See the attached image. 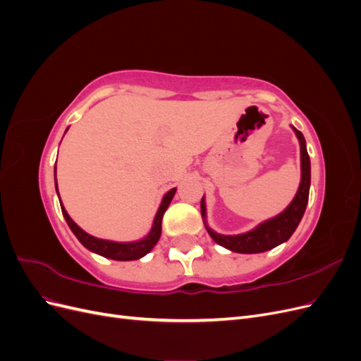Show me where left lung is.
Segmentation results:
<instances>
[{
	"instance_id": "obj_1",
	"label": "left lung",
	"mask_w": 361,
	"mask_h": 361,
	"mask_svg": "<svg viewBox=\"0 0 361 361\" xmlns=\"http://www.w3.org/2000/svg\"><path fill=\"white\" fill-rule=\"evenodd\" d=\"M295 134H297L301 146V183L292 203L280 215L271 218V220L262 223L251 232L243 235H218L214 231H211V228L206 227L207 232H209L211 238L216 244L232 250L235 253H262V251L271 250L277 247L279 244L288 241L292 236L304 215L305 206H307L309 202L310 190V158L307 154V147H305V140L298 129H295ZM200 209L202 216L204 218L206 207L203 199L200 203Z\"/></svg>"
}]
</instances>
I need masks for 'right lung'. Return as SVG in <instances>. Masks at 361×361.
<instances>
[{
    "instance_id": "add662e5",
    "label": "right lung",
    "mask_w": 361,
    "mask_h": 361,
    "mask_svg": "<svg viewBox=\"0 0 361 361\" xmlns=\"http://www.w3.org/2000/svg\"><path fill=\"white\" fill-rule=\"evenodd\" d=\"M56 190L59 194V187H57V179H56ZM174 192H176V188L170 190L166 195H164V199L161 202L159 209L157 212L155 216V221L154 226H152V231L145 238L141 239V241L137 243H113V241H104V239H97L94 236H90L89 233H85L81 227H78L75 224V221L72 218L68 215L66 209H64L61 202V212L66 218V223L69 224L71 231L73 232V235L78 238V241L85 247L89 248L90 251H94V253L101 255L104 257L108 259H114V260H137L140 257H143L145 255H147L149 251L155 247V244L158 243V239L161 236V227H162V216L164 212L167 211V207L173 199Z\"/></svg>"
}]
</instances>
